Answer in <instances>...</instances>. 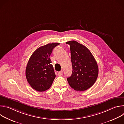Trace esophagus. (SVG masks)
Returning <instances> with one entry per match:
<instances>
[{"instance_id":"obj_1","label":"esophagus","mask_w":124,"mask_h":124,"mask_svg":"<svg viewBox=\"0 0 124 124\" xmlns=\"http://www.w3.org/2000/svg\"><path fill=\"white\" fill-rule=\"evenodd\" d=\"M63 75V72L62 71H60V72H58V76H61V75Z\"/></svg>"}]
</instances>
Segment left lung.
Returning <instances> with one entry per match:
<instances>
[{
	"mask_svg": "<svg viewBox=\"0 0 124 124\" xmlns=\"http://www.w3.org/2000/svg\"><path fill=\"white\" fill-rule=\"evenodd\" d=\"M70 46L72 74L67 78L73 89L83 91L93 85L99 73L97 62L90 51L76 41L66 42Z\"/></svg>",
	"mask_w": 124,
	"mask_h": 124,
	"instance_id": "1",
	"label": "left lung"
}]
</instances>
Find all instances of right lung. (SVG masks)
I'll use <instances>...</instances> for the list:
<instances>
[{"instance_id":"add662e5","label":"right lung","mask_w":124,"mask_h":124,"mask_svg":"<svg viewBox=\"0 0 124 124\" xmlns=\"http://www.w3.org/2000/svg\"><path fill=\"white\" fill-rule=\"evenodd\" d=\"M59 44L53 43L42 46L30 57L25 75L28 82L35 90L43 92L51 86L56 76L49 56L53 49Z\"/></svg>"}]
</instances>
